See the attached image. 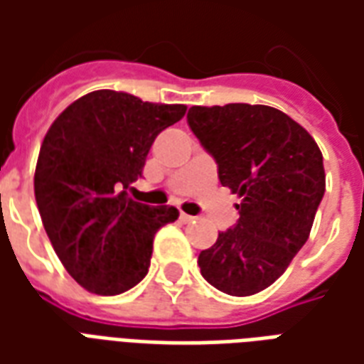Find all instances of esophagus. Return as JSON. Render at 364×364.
<instances>
[{"label":"esophagus","instance_id":"1","mask_svg":"<svg viewBox=\"0 0 364 364\" xmlns=\"http://www.w3.org/2000/svg\"><path fill=\"white\" fill-rule=\"evenodd\" d=\"M179 218H181V222H185V224H187V222L195 220L193 216H189V214H185V213H181V216H179Z\"/></svg>","mask_w":364,"mask_h":364}]
</instances>
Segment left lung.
Segmentation results:
<instances>
[{"label":"left lung","instance_id":"left-lung-1","mask_svg":"<svg viewBox=\"0 0 364 364\" xmlns=\"http://www.w3.org/2000/svg\"><path fill=\"white\" fill-rule=\"evenodd\" d=\"M193 134L234 195V228L198 255L200 274L232 296L261 292L281 277L312 230L326 193L323 158L304 128L267 105L191 107Z\"/></svg>","mask_w":364,"mask_h":364}]
</instances>
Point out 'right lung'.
Here are the masks:
<instances>
[{
	"instance_id": "1",
	"label": "right lung",
	"mask_w": 364,
	"mask_h": 364,
	"mask_svg": "<svg viewBox=\"0 0 364 364\" xmlns=\"http://www.w3.org/2000/svg\"><path fill=\"white\" fill-rule=\"evenodd\" d=\"M185 111L99 90L48 128L36 161V206L62 265L85 290L114 296L148 273L154 236L179 210L136 203L128 191L142 177L156 136Z\"/></svg>"
}]
</instances>
